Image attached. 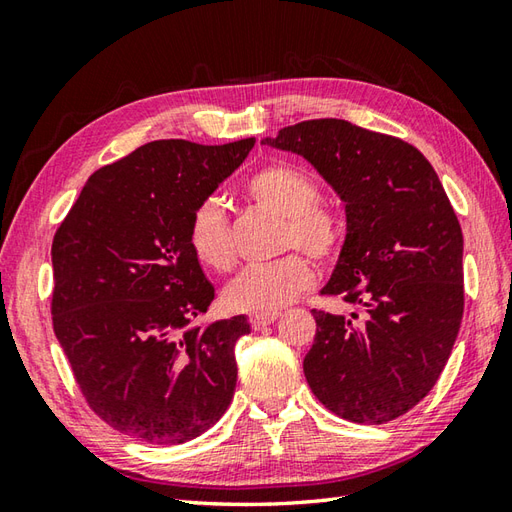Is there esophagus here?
<instances>
[{"mask_svg":"<svg viewBox=\"0 0 512 512\" xmlns=\"http://www.w3.org/2000/svg\"><path fill=\"white\" fill-rule=\"evenodd\" d=\"M279 319V312H266V314H250V325H253L255 330H262L266 325L275 323Z\"/></svg>","mask_w":512,"mask_h":512,"instance_id":"obj_1","label":"esophagus"}]
</instances>
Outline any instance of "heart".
Listing matches in <instances>:
<instances>
[{"instance_id": "obj_1", "label": "heart", "mask_w": 512, "mask_h": 512, "mask_svg": "<svg viewBox=\"0 0 512 512\" xmlns=\"http://www.w3.org/2000/svg\"><path fill=\"white\" fill-rule=\"evenodd\" d=\"M248 195L262 209L286 220V244H295L317 259L334 257L341 244L339 220L319 209V189L306 173L288 165H270L248 180ZM189 244L204 266L226 270L233 264V246L222 206L206 200L189 224ZM314 281L310 262L290 253L273 262L248 264L228 281L224 303L242 312H277L295 301Z\"/></svg>"}]
</instances>
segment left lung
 <instances>
[{
  "label": "left lung",
  "mask_w": 512,
  "mask_h": 512,
  "mask_svg": "<svg viewBox=\"0 0 512 512\" xmlns=\"http://www.w3.org/2000/svg\"><path fill=\"white\" fill-rule=\"evenodd\" d=\"M262 145L308 160L345 204V239L321 292L361 314L312 310V394L345 420H394L436 385L464 312L462 228L438 173L405 140L341 118L284 127Z\"/></svg>",
  "instance_id": "left-lung-1"
}]
</instances>
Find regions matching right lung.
Returning a JSON list of instances; mask_svg holds the SVG:
<instances>
[{
	"label": "right lung",
	"instance_id": "add662e5",
	"mask_svg": "<svg viewBox=\"0 0 512 512\" xmlns=\"http://www.w3.org/2000/svg\"><path fill=\"white\" fill-rule=\"evenodd\" d=\"M253 145L151 140L94 171L54 235V334L96 416L136 440L189 442L233 400L250 323H195L215 288L189 224Z\"/></svg>",
	"mask_w": 512,
	"mask_h": 512
}]
</instances>
